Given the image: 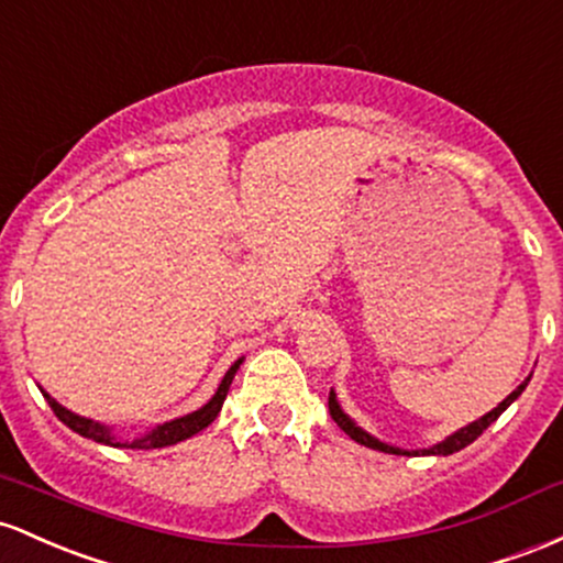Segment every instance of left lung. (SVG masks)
I'll use <instances>...</instances> for the list:
<instances>
[{
  "label": "left lung",
  "mask_w": 563,
  "mask_h": 563,
  "mask_svg": "<svg viewBox=\"0 0 563 563\" xmlns=\"http://www.w3.org/2000/svg\"><path fill=\"white\" fill-rule=\"evenodd\" d=\"M527 383H529V377L527 380H523L519 388L514 390V394L508 396V399H503L500 404H497L495 409H492V412H486L484 418H478L476 422H471V426H465V428H460V431H454L452 435H446L444 441H441V444H433L431 450H420V452H407V450H399V446H390V444H383L380 439H375V435H369L366 431H362V428L356 426V422H353L349 415L343 412V409H340V404H338V396H334V390H330V415H332V420L338 422L340 428H343L345 433L351 435L353 441H358V444H364V446H369V450H377V452H388V454H452V452H460V450H465V446L468 444H473V441L478 439V435H482L486 428L492 426V422H495L497 418H500V415L505 412V409L510 407V404H514L516 399H519L521 396V390L527 388Z\"/></svg>",
  "instance_id": "left-lung-1"
}]
</instances>
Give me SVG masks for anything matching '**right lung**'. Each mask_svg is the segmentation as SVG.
<instances>
[{
    "label": "right lung",
    "mask_w": 563,
    "mask_h": 563,
    "mask_svg": "<svg viewBox=\"0 0 563 563\" xmlns=\"http://www.w3.org/2000/svg\"><path fill=\"white\" fill-rule=\"evenodd\" d=\"M239 364H242V358L231 364V369L225 372V377H223V380H220L218 390H214L212 399L207 401L201 409H197V412L183 415V418H178V420L164 422V426H156L154 431H148V433H143V435H132V439H117L111 428L100 426V422H92V420H87V418H79V415H74L71 409L63 407V404L55 401L49 394H44V390H42V394H44V399H47L49 407H53L55 418H58L63 426L71 428L74 433L85 435V439H92V441H98V444H106V446H119V450H162V446L178 444V441L191 439L194 433L205 431V428L210 426L214 418H218L220 407H223L225 396H229V388H231V383H233V375H236Z\"/></svg>",
    "instance_id": "obj_1"
}]
</instances>
